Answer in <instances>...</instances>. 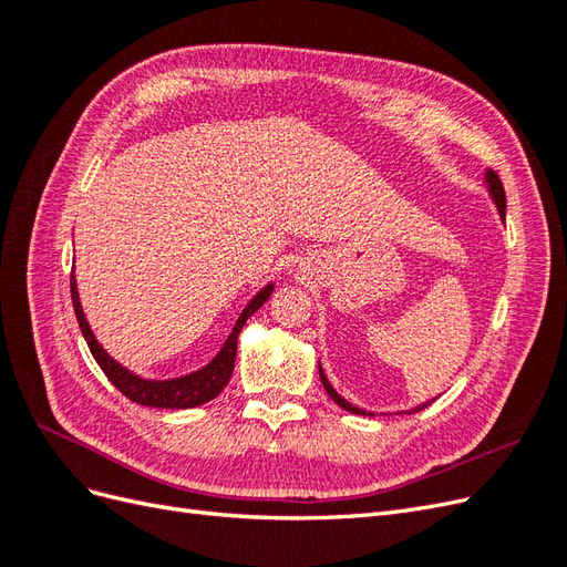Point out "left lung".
Wrapping results in <instances>:
<instances>
[{"mask_svg": "<svg viewBox=\"0 0 567 567\" xmlns=\"http://www.w3.org/2000/svg\"><path fill=\"white\" fill-rule=\"evenodd\" d=\"M487 184H489V192H492V196H494V203L499 205V213H502V217H506V194H504V184H502V179H499V175H494V173H487ZM319 375H321V383H323V388H326V392L331 394V400L338 404V406H342L346 411H352V414H367V411H362V409H357V406H352L348 400H342L340 394L331 388V383H329V379H326L323 375V371L319 369ZM427 404H421V406H416L414 411H421V409H425Z\"/></svg>", "mask_w": 567, "mask_h": 567, "instance_id": "left-lung-1", "label": "left lung"}]
</instances>
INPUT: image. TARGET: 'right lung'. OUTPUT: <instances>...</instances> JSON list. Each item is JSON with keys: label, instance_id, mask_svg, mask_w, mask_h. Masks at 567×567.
Here are the masks:
<instances>
[{"label": "right lung", "instance_id": "add662e5", "mask_svg": "<svg viewBox=\"0 0 567 567\" xmlns=\"http://www.w3.org/2000/svg\"><path fill=\"white\" fill-rule=\"evenodd\" d=\"M269 296H271V286L262 288L260 293H257L248 302V307L241 312V317H238L231 336L227 338L225 348L219 350V354L213 359L208 367L196 371V373L182 375V379H175V381H144V379H140V375H134L132 371H127L125 367H120L115 359L109 357V352L99 346V340L94 338L87 319H84L80 296H78V284H75V277L71 274L73 310H75V317H78V323H80V331H82L84 340H87L90 352L96 359V364L101 367V371L109 375V381L125 394L127 400H132L136 404H144V406H158V409H192V406L210 402L213 398H217L221 390H225V385L229 383L231 373H234L238 333H241L244 323L257 310H260Z\"/></svg>", "mask_w": 567, "mask_h": 567}]
</instances>
